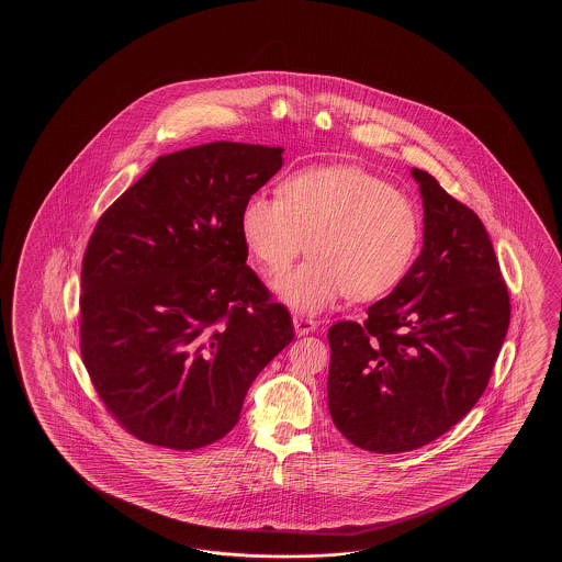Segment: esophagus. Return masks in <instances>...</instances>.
<instances>
[{
	"label": "esophagus",
	"instance_id": "34e87169",
	"mask_svg": "<svg viewBox=\"0 0 562 562\" xmlns=\"http://www.w3.org/2000/svg\"><path fill=\"white\" fill-rule=\"evenodd\" d=\"M293 327H295V334L297 335H310L317 329V322L311 319V317L295 315V317H293Z\"/></svg>",
	"mask_w": 562,
	"mask_h": 562
}]
</instances>
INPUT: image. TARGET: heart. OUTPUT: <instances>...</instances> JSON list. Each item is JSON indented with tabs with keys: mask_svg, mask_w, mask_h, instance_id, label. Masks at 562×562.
<instances>
[{
	"mask_svg": "<svg viewBox=\"0 0 562 562\" xmlns=\"http://www.w3.org/2000/svg\"><path fill=\"white\" fill-rule=\"evenodd\" d=\"M281 196L257 192L240 211V235L269 273L305 249L311 257L273 283L291 310L317 313L349 293L358 301L394 291L416 259L422 218L390 182L356 167H315L281 182Z\"/></svg>",
	"mask_w": 562,
	"mask_h": 562,
	"instance_id": "b5f03b06",
	"label": "heart"
}]
</instances>
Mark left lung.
<instances>
[{
	"label": "left lung",
	"mask_w": 562,
	"mask_h": 562,
	"mask_svg": "<svg viewBox=\"0 0 562 562\" xmlns=\"http://www.w3.org/2000/svg\"><path fill=\"white\" fill-rule=\"evenodd\" d=\"M424 245L366 323L329 327L327 400L335 428L375 454L434 442L488 385L510 323L508 289L488 233L426 170L412 168Z\"/></svg>",
	"instance_id": "8db88e82"
}]
</instances>
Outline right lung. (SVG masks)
Returning <instances> with one entry per match:
<instances>
[{
  "mask_svg": "<svg viewBox=\"0 0 562 562\" xmlns=\"http://www.w3.org/2000/svg\"><path fill=\"white\" fill-rule=\"evenodd\" d=\"M281 155L221 140L158 156L95 225L80 349L108 412L143 442L196 450L227 436L252 380L295 337L245 265L239 225Z\"/></svg>",
  "mask_w": 562,
  "mask_h": 562,
  "instance_id": "1",
  "label": "right lung"
}]
</instances>
